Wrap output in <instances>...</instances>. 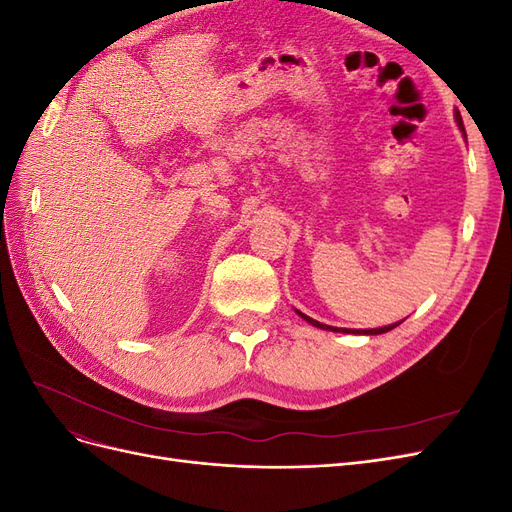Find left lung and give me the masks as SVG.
I'll return each mask as SVG.
<instances>
[{"label": "left lung", "mask_w": 512, "mask_h": 512, "mask_svg": "<svg viewBox=\"0 0 512 512\" xmlns=\"http://www.w3.org/2000/svg\"><path fill=\"white\" fill-rule=\"evenodd\" d=\"M457 123H459V126L463 128V121H461V115L457 113ZM463 132H466V130H463ZM299 316L301 318H305L307 322H312L314 324V327H320V329H327V331H342V333H365V335H380V333H386V331H391V329H395L397 327V324H389V327H380V329H365V331H356V329H335V327H327V324H320L318 320H312V318H309V316H305V314H301L299 312Z\"/></svg>", "instance_id": "obj_1"}]
</instances>
